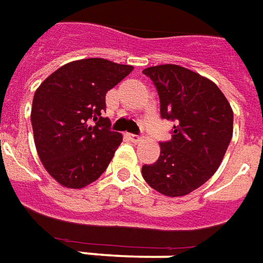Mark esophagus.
<instances>
[{
  "instance_id": "1",
  "label": "esophagus",
  "mask_w": 263,
  "mask_h": 263,
  "mask_svg": "<svg viewBox=\"0 0 263 263\" xmlns=\"http://www.w3.org/2000/svg\"><path fill=\"white\" fill-rule=\"evenodd\" d=\"M128 137H130V140L135 141V143H139V141L141 140L140 136H137V135H128Z\"/></svg>"
}]
</instances>
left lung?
I'll return each instance as SVG.
<instances>
[{"instance_id":"left-lung-1","label":"left lung","mask_w":263,"mask_h":263,"mask_svg":"<svg viewBox=\"0 0 263 263\" xmlns=\"http://www.w3.org/2000/svg\"><path fill=\"white\" fill-rule=\"evenodd\" d=\"M157 89L163 119L176 123L160 157L143 165V178L165 197L201 187L222 163L234 130V113L219 87L205 76L165 63L143 70Z\"/></svg>"}]
</instances>
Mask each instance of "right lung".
Returning a JSON list of instances; mask_svg holds the SVG:
<instances>
[{
  "label": "right lung",
  "mask_w": 263,
  "mask_h": 263,
  "mask_svg": "<svg viewBox=\"0 0 263 263\" xmlns=\"http://www.w3.org/2000/svg\"><path fill=\"white\" fill-rule=\"evenodd\" d=\"M132 70L102 58L79 59L61 66L36 89L33 141L45 170L61 185L86 187L107 168L123 136L110 132V120L102 117L106 93Z\"/></svg>",
  "instance_id": "right-lung-1"
}]
</instances>
